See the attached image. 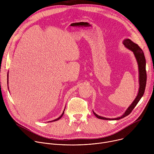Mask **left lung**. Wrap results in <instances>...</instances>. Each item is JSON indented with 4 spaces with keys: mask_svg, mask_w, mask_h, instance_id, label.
Returning <instances> with one entry per match:
<instances>
[{
    "mask_svg": "<svg viewBox=\"0 0 154 154\" xmlns=\"http://www.w3.org/2000/svg\"><path fill=\"white\" fill-rule=\"evenodd\" d=\"M123 45L125 46V48H127L128 49L132 51L135 55V57L137 59L138 65V71H139V91L138 93V94L135 98V99L134 100V102L131 103V104L128 107L127 110L125 112V113L120 117L116 118H106L104 117L100 116L96 114L93 111V113L94 115L99 119H105V120H119L121 118H123L127 116H128L131 111L133 110L134 108L135 107V106L137 105L140 100L143 97L145 88H146V80H147V74H146V59L144 57V52L143 50L139 47V46L137 44H135L132 41H131L130 39H125L123 41Z\"/></svg>",
    "mask_w": 154,
    "mask_h": 154,
    "instance_id": "left-lung-1",
    "label": "left lung"
}]
</instances>
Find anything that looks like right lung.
<instances>
[{"label":"right lung","mask_w":154,"mask_h":154,"mask_svg":"<svg viewBox=\"0 0 154 154\" xmlns=\"http://www.w3.org/2000/svg\"><path fill=\"white\" fill-rule=\"evenodd\" d=\"M64 109H65V108H64ZM64 111H63V113L61 114V116H60L59 118H58L57 119H54V120H53V121H49V122H53V121L54 122V121H58V119H60V118H61V117L63 116V114H64Z\"/></svg>","instance_id":"1"}]
</instances>
